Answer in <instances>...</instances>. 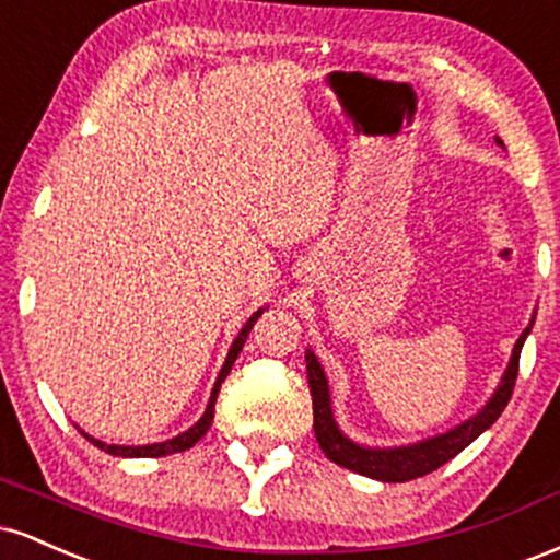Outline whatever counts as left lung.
<instances>
[{
    "label": "left lung",
    "mask_w": 560,
    "mask_h": 560,
    "mask_svg": "<svg viewBox=\"0 0 560 560\" xmlns=\"http://www.w3.org/2000/svg\"><path fill=\"white\" fill-rule=\"evenodd\" d=\"M498 144H503V141L498 139ZM535 316H532L529 326H526L522 337H518L516 345H513L511 361L505 365V374L500 378L498 389L492 392L490 400L481 405L471 419L460 421L458 427L447 429L445 434H434L421 442H410V445H397V447L361 445V442L350 440V436L339 429V423L334 419V410H331L329 378L324 374V365H320L316 352L305 350L307 384H311V395H313V432H316V440L320 450L326 453V458L334 460L337 466L350 468V471L363 474V477H371L378 481L419 479L423 474L445 466L450 458H455V455L460 453V450L471 445L479 434H485L505 410L508 400H511L513 384H516V376H518V358H522V347L526 342V337H529L532 326H535Z\"/></svg>",
    "instance_id": "1"
}]
</instances>
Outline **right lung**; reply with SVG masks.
<instances>
[{
    "label": "right lung",
    "instance_id": "right-lung-1",
    "mask_svg": "<svg viewBox=\"0 0 560 560\" xmlns=\"http://www.w3.org/2000/svg\"><path fill=\"white\" fill-rule=\"evenodd\" d=\"M262 311H266V307H260V311H255L253 316L247 318V324L242 326V331L236 334L234 342H231V347H229V355H226V363H223L221 374H218L215 384H213V392H210L208 408H205V413L199 416V421L195 423V427H189V429H186V432H182L178 436H173V440H165V442H152V445H107V442L94 440L92 434L83 432L81 427H79V432H81L83 436H86V440L92 442L94 447L105 450V453H110V455H118V458H163V455H171V453H184V450H189L191 445H197V442L202 440V436H205V432H208V429H210V423H213L218 389H221L223 378L229 376L231 365H234L236 358H240L242 347H244V342H247L249 331H253V326H255V320H258V318L262 316Z\"/></svg>",
    "mask_w": 560,
    "mask_h": 560
}]
</instances>
